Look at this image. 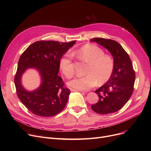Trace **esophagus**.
Segmentation results:
<instances>
[{
	"label": "esophagus",
	"mask_w": 151,
	"mask_h": 151,
	"mask_svg": "<svg viewBox=\"0 0 151 151\" xmlns=\"http://www.w3.org/2000/svg\"><path fill=\"white\" fill-rule=\"evenodd\" d=\"M70 91L71 92H75V91H79V92H86V91H80V90H76V89H70Z\"/></svg>",
	"instance_id": "34e87169"
}]
</instances>
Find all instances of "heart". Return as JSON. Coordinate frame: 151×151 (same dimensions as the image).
Returning <instances> with one entry per match:
<instances>
[{"instance_id": "b5f03b06", "label": "heart", "mask_w": 151, "mask_h": 151, "mask_svg": "<svg viewBox=\"0 0 151 151\" xmlns=\"http://www.w3.org/2000/svg\"><path fill=\"white\" fill-rule=\"evenodd\" d=\"M73 55L88 63L85 73L86 75L77 77L68 83L70 88L80 91H88L99 83L103 84L111 77L114 60L100 47L92 44H87L70 53H66L60 59L59 66L68 79L74 76L75 70L73 63Z\"/></svg>"}]
</instances>
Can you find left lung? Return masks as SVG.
Wrapping results in <instances>:
<instances>
[{
	"label": "left lung",
	"mask_w": 151,
	"mask_h": 151,
	"mask_svg": "<svg viewBox=\"0 0 151 151\" xmlns=\"http://www.w3.org/2000/svg\"><path fill=\"white\" fill-rule=\"evenodd\" d=\"M106 48L114 58V68L108 81L95 91L99 97L92 105L93 111L101 114L115 113L129 101L134 89L135 72L132 60L122 46L111 39L94 38L91 40Z\"/></svg>",
	"instance_id": "8db88e82"
}]
</instances>
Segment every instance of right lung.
<instances>
[{
    "mask_svg": "<svg viewBox=\"0 0 151 151\" xmlns=\"http://www.w3.org/2000/svg\"><path fill=\"white\" fill-rule=\"evenodd\" d=\"M75 42L38 41L21 54L14 76L16 91L22 104L35 115L51 117L65 108L70 91L64 87L62 78L58 75L59 61ZM29 68L38 70L42 80L40 88L32 92L26 91L20 83L22 73Z\"/></svg>",
    "mask_w": 151,
    "mask_h": 151,
    "instance_id": "1",
    "label": "right lung"
}]
</instances>
